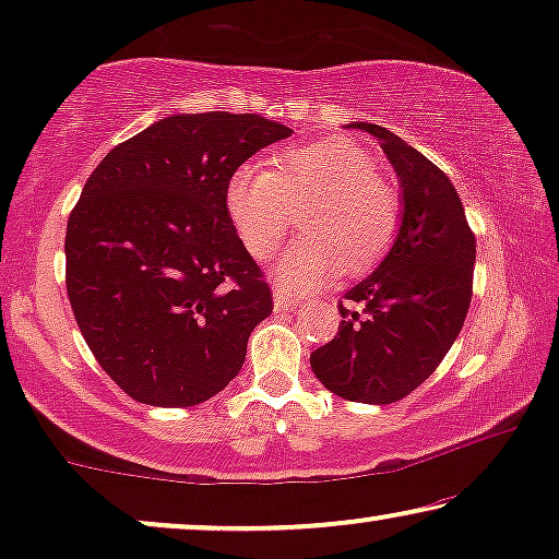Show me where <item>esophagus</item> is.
Returning a JSON list of instances; mask_svg holds the SVG:
<instances>
[{
	"instance_id": "esophagus-1",
	"label": "esophagus",
	"mask_w": 559,
	"mask_h": 559,
	"mask_svg": "<svg viewBox=\"0 0 559 559\" xmlns=\"http://www.w3.org/2000/svg\"><path fill=\"white\" fill-rule=\"evenodd\" d=\"M297 308V300L295 297H289L287 293H282V289H274V310L277 312H287Z\"/></svg>"
}]
</instances>
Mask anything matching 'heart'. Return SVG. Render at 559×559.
<instances>
[{"mask_svg":"<svg viewBox=\"0 0 559 559\" xmlns=\"http://www.w3.org/2000/svg\"><path fill=\"white\" fill-rule=\"evenodd\" d=\"M373 155L348 136L297 144L274 157L272 170L241 165L226 182L228 218L249 249L264 259L302 209V236L274 266L289 289H310L338 270L361 274L386 254L396 239L402 203L377 173Z\"/></svg>","mask_w":559,"mask_h":559,"instance_id":"obj_1","label":"heart"}]
</instances>
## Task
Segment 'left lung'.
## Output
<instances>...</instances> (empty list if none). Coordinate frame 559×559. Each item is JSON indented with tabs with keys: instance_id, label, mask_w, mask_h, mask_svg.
I'll return each instance as SVG.
<instances>
[{
	"instance_id": "1",
	"label": "left lung",
	"mask_w": 559,
	"mask_h": 559,
	"mask_svg": "<svg viewBox=\"0 0 559 559\" xmlns=\"http://www.w3.org/2000/svg\"><path fill=\"white\" fill-rule=\"evenodd\" d=\"M402 188V221L389 254L348 289L341 328L312 350L310 366L328 392L348 402L392 404L423 384L453 346L473 295V236L448 175L402 136L369 121Z\"/></svg>"
}]
</instances>
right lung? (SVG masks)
<instances>
[{
	"instance_id": "add662e5",
	"label": "right lung",
	"mask_w": 559,
	"mask_h": 559,
	"mask_svg": "<svg viewBox=\"0 0 559 559\" xmlns=\"http://www.w3.org/2000/svg\"><path fill=\"white\" fill-rule=\"evenodd\" d=\"M289 134L259 114H170L91 173L68 218V300L132 400L193 407L241 371L272 293L228 218L226 182Z\"/></svg>"
}]
</instances>
